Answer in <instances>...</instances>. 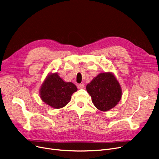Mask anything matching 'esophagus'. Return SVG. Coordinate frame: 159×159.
Listing matches in <instances>:
<instances>
[{
  "mask_svg": "<svg viewBox=\"0 0 159 159\" xmlns=\"http://www.w3.org/2000/svg\"><path fill=\"white\" fill-rule=\"evenodd\" d=\"M77 87H78L79 89H83V88H84L85 86H84V84H80L77 86Z\"/></svg>",
  "mask_w": 159,
  "mask_h": 159,
  "instance_id": "esophagus-1",
  "label": "esophagus"
}]
</instances>
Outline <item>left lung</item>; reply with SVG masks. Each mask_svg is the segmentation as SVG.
<instances>
[{"instance_id": "left-lung-1", "label": "left lung", "mask_w": 159, "mask_h": 159, "mask_svg": "<svg viewBox=\"0 0 159 159\" xmlns=\"http://www.w3.org/2000/svg\"><path fill=\"white\" fill-rule=\"evenodd\" d=\"M94 106L102 111H107L117 105L122 97V88L111 72L99 73L86 86Z\"/></svg>"}]
</instances>
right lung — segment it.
Returning <instances> with one entry per match:
<instances>
[{"mask_svg": "<svg viewBox=\"0 0 159 159\" xmlns=\"http://www.w3.org/2000/svg\"><path fill=\"white\" fill-rule=\"evenodd\" d=\"M77 91L72 82H67L57 73H49L42 84L40 97L47 105L55 109H60L70 102L71 95Z\"/></svg>", "mask_w": 159, "mask_h": 159, "instance_id": "right-lung-1", "label": "right lung"}]
</instances>
